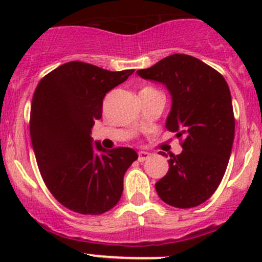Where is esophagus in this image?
Instances as JSON below:
<instances>
[{"instance_id": "34e87169", "label": "esophagus", "mask_w": 262, "mask_h": 262, "mask_svg": "<svg viewBox=\"0 0 262 262\" xmlns=\"http://www.w3.org/2000/svg\"><path fill=\"white\" fill-rule=\"evenodd\" d=\"M149 157H150V153L144 152V150H141V152L138 153V161H139V162H143V161L148 160Z\"/></svg>"}]
</instances>
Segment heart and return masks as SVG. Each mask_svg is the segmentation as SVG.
Masks as SVG:
<instances>
[{"instance_id": "obj_1", "label": "heart", "mask_w": 262, "mask_h": 262, "mask_svg": "<svg viewBox=\"0 0 262 262\" xmlns=\"http://www.w3.org/2000/svg\"><path fill=\"white\" fill-rule=\"evenodd\" d=\"M149 90H155V89H150V87H144V89L142 90V91H149Z\"/></svg>"}]
</instances>
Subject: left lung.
<instances>
[{"label": "left lung", "instance_id": "8db88e82", "mask_svg": "<svg viewBox=\"0 0 262 262\" xmlns=\"http://www.w3.org/2000/svg\"><path fill=\"white\" fill-rule=\"evenodd\" d=\"M137 73L167 87L172 107L166 129L182 139V152L170 153L168 172L156 182V191L171 207L200 205L218 189L231 156L234 115L228 84L218 71L187 54L168 55Z\"/></svg>", "mask_w": 262, "mask_h": 262}]
</instances>
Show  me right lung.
<instances>
[{"label": "right lung", "instance_id": "right-lung-1", "mask_svg": "<svg viewBox=\"0 0 262 262\" xmlns=\"http://www.w3.org/2000/svg\"><path fill=\"white\" fill-rule=\"evenodd\" d=\"M133 72L73 60L36 86L30 110L36 163L53 196L70 210L99 215L120 200L124 173L138 155L128 147L106 150L99 142L94 147L90 134L102 115L105 95Z\"/></svg>", "mask_w": 262, "mask_h": 262}]
</instances>
